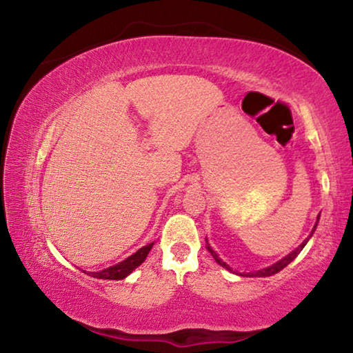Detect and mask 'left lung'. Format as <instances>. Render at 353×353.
Listing matches in <instances>:
<instances>
[{"mask_svg": "<svg viewBox=\"0 0 353 353\" xmlns=\"http://www.w3.org/2000/svg\"><path fill=\"white\" fill-rule=\"evenodd\" d=\"M314 229H316V225H314ZM314 229H313V232H314ZM310 236H312V235H310ZM307 241H308V238H307V240H305V241H303V243L301 244V246H299L297 249H294V250H292V252H291V254H288V255H286V256H283V259H282V260H279L277 263H274V265H271L270 268H265V270H260V271H256V272H248V274H240V276H243V277H244V276H246V277H270V276H274V274H277L279 271H282L285 266H288V265H290V263H291L292 260H294V259H296V256H297L299 254H301V250L303 249V246H305V244H307ZM207 250H208V252H210V254H212V256H213V259L218 261V265H221V266H223V268H225V270H229V271H232V270H230V268H229V265H225V263H224L223 260H221V259H219V256H218V254H216V252H214V250H213V249H212L210 246H208V244H207Z\"/></svg>", "mask_w": 353, "mask_h": 353, "instance_id": "obj_1", "label": "left lung"}]
</instances>
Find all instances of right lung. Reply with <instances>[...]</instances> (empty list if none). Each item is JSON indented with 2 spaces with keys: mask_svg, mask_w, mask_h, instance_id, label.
Segmentation results:
<instances>
[{
  "mask_svg": "<svg viewBox=\"0 0 353 353\" xmlns=\"http://www.w3.org/2000/svg\"><path fill=\"white\" fill-rule=\"evenodd\" d=\"M154 246V243L148 244V246H143L141 249L137 250L134 255L128 256L126 260H123L121 263H118L115 266L107 268V270H103L99 272H88L92 277L97 279H104V280H121L124 277H128L130 272H132L137 266H140L143 261L149 254V250Z\"/></svg>",
  "mask_w": 353,
  "mask_h": 353,
  "instance_id": "obj_1",
  "label": "right lung"
}]
</instances>
